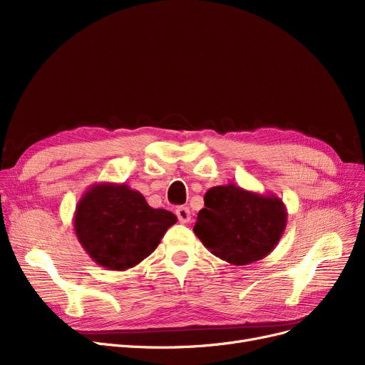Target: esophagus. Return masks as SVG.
<instances>
[{
  "label": "esophagus",
  "mask_w": 365,
  "mask_h": 365,
  "mask_svg": "<svg viewBox=\"0 0 365 365\" xmlns=\"http://www.w3.org/2000/svg\"><path fill=\"white\" fill-rule=\"evenodd\" d=\"M176 216H178V219H179V222L180 223H187L189 220H190V212H189V208L187 207H178L176 208Z\"/></svg>",
  "instance_id": "34e87169"
}]
</instances>
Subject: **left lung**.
I'll use <instances>...</instances> for the list:
<instances>
[{"label":"left lung","mask_w":365,"mask_h":365,"mask_svg":"<svg viewBox=\"0 0 365 365\" xmlns=\"http://www.w3.org/2000/svg\"><path fill=\"white\" fill-rule=\"evenodd\" d=\"M287 216L277 195L229 183L207 190L194 232L216 257L244 266L274 250L285 231Z\"/></svg>","instance_id":"obj_1"}]
</instances>
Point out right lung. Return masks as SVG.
Returning a JSON list of instances; mask_svg holds the SVG:
<instances>
[{
	"mask_svg": "<svg viewBox=\"0 0 365 365\" xmlns=\"http://www.w3.org/2000/svg\"><path fill=\"white\" fill-rule=\"evenodd\" d=\"M178 217L152 208L125 183H94L76 204L73 231L86 253L109 271H125L146 259Z\"/></svg>",
	"mask_w": 365,
	"mask_h": 365,
	"instance_id": "1",
	"label": "right lung"
}]
</instances>
